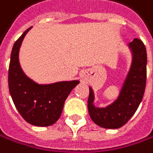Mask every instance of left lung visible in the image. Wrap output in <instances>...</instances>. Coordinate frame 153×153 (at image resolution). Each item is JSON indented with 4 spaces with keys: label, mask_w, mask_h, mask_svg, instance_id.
<instances>
[{
    "label": "left lung",
    "mask_w": 153,
    "mask_h": 153,
    "mask_svg": "<svg viewBox=\"0 0 153 153\" xmlns=\"http://www.w3.org/2000/svg\"><path fill=\"white\" fill-rule=\"evenodd\" d=\"M132 52V63L128 74L116 101L103 108L94 105V92L89 87L88 111L92 120L101 128H119L124 126L137 111L146 87L147 52L143 42L135 38L128 44Z\"/></svg>",
    "instance_id": "left-lung-1"
}]
</instances>
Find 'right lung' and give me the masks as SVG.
<instances>
[{"label": "right lung", "instance_id": "add662e5", "mask_svg": "<svg viewBox=\"0 0 153 153\" xmlns=\"http://www.w3.org/2000/svg\"><path fill=\"white\" fill-rule=\"evenodd\" d=\"M28 28L15 41L8 71L9 91L13 104L23 118L38 127L50 126L59 118L64 102L79 81L37 84L24 73L19 63V49Z\"/></svg>", "mask_w": 153, "mask_h": 153}]
</instances>
